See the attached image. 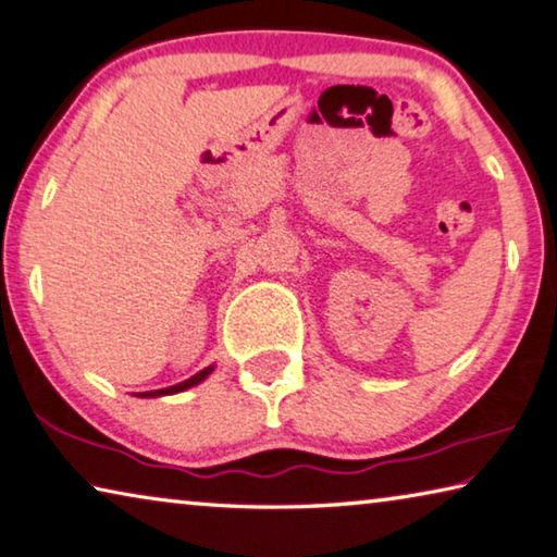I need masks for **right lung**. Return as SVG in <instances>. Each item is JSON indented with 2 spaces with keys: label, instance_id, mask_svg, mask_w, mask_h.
Segmentation results:
<instances>
[{
  "label": "right lung",
  "instance_id": "right-lung-1",
  "mask_svg": "<svg viewBox=\"0 0 557 557\" xmlns=\"http://www.w3.org/2000/svg\"><path fill=\"white\" fill-rule=\"evenodd\" d=\"M213 364L210 367H206L202 369V372H198V374H193L190 379H185V382H181V384H173V386H165V389H156V392H138L136 396H140V399H156V396H168V394H178V392H185V389H190V386H198L200 382H206V379L213 374Z\"/></svg>",
  "mask_w": 557,
  "mask_h": 557
}]
</instances>
